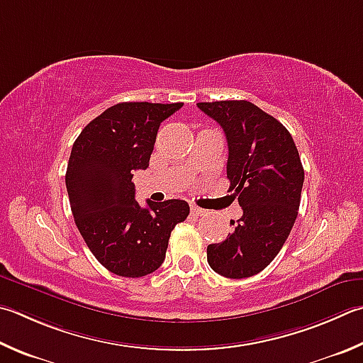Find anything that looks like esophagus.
Listing matches in <instances>:
<instances>
[{"label":"esophagus","mask_w":363,"mask_h":363,"mask_svg":"<svg viewBox=\"0 0 363 363\" xmlns=\"http://www.w3.org/2000/svg\"><path fill=\"white\" fill-rule=\"evenodd\" d=\"M190 213H192L194 216H204L206 214V209H201L199 206H192L190 208Z\"/></svg>","instance_id":"obj_1"}]
</instances>
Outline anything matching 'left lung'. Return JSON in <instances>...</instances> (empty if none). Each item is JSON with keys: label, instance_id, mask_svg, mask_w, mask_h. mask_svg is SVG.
Masks as SVG:
<instances>
[{"label": "left lung", "instance_id": "8db88e82", "mask_svg": "<svg viewBox=\"0 0 363 363\" xmlns=\"http://www.w3.org/2000/svg\"><path fill=\"white\" fill-rule=\"evenodd\" d=\"M220 125L228 143V192L242 216L233 233L208 246V263L225 278L260 273L284 246L298 214L305 171L291 133L246 100L196 103Z\"/></svg>", "mask_w": 363, "mask_h": 363}]
</instances>
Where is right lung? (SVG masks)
I'll use <instances>...</instances> for the list:
<instances>
[{"label":"right lung","instance_id":"right-lung-1","mask_svg":"<svg viewBox=\"0 0 363 363\" xmlns=\"http://www.w3.org/2000/svg\"><path fill=\"white\" fill-rule=\"evenodd\" d=\"M184 103H118L94 118L72 144L67 190L74 222L101 265L123 278L155 272L173 228L189 216L184 200L141 208L133 171L149 167L160 123Z\"/></svg>","mask_w":363,"mask_h":363}]
</instances>
